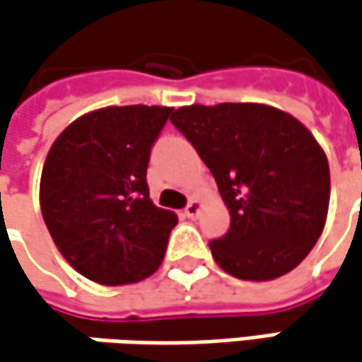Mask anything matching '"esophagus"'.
<instances>
[{"instance_id":"34e87169","label":"esophagus","mask_w":362,"mask_h":362,"mask_svg":"<svg viewBox=\"0 0 362 362\" xmlns=\"http://www.w3.org/2000/svg\"><path fill=\"white\" fill-rule=\"evenodd\" d=\"M201 209L202 204L199 201H190L186 204V209H184V215L186 217H190V219H197L199 215H201Z\"/></svg>"}]
</instances>
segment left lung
<instances>
[{
	"mask_svg": "<svg viewBox=\"0 0 362 362\" xmlns=\"http://www.w3.org/2000/svg\"><path fill=\"white\" fill-rule=\"evenodd\" d=\"M170 120L211 170L231 215L227 233L209 242L215 262L244 281L293 270L328 215V160L313 135L264 104H192Z\"/></svg>",
	"mask_w": 362,
	"mask_h": 362,
	"instance_id": "8db88e82",
	"label": "left lung"
}]
</instances>
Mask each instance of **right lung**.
<instances>
[{"label": "right lung", "instance_id": "right-lung-1", "mask_svg": "<svg viewBox=\"0 0 362 362\" xmlns=\"http://www.w3.org/2000/svg\"><path fill=\"white\" fill-rule=\"evenodd\" d=\"M165 106H112L71 122L53 143L40 178L49 233L79 274L129 285L160 268L178 219L149 199L147 165Z\"/></svg>", "mask_w": 362, "mask_h": 362}]
</instances>
